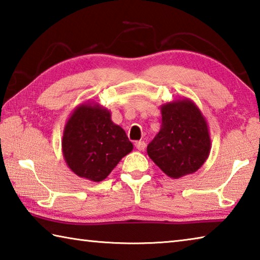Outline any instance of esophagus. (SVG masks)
I'll return each instance as SVG.
<instances>
[{"label": "esophagus", "instance_id": "obj_1", "mask_svg": "<svg viewBox=\"0 0 260 260\" xmlns=\"http://www.w3.org/2000/svg\"><path fill=\"white\" fill-rule=\"evenodd\" d=\"M135 147H136V149H138V150L142 151V150H144V149H146V142H144V141H136Z\"/></svg>", "mask_w": 260, "mask_h": 260}]
</instances>
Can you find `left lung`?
<instances>
[{"mask_svg":"<svg viewBox=\"0 0 260 260\" xmlns=\"http://www.w3.org/2000/svg\"><path fill=\"white\" fill-rule=\"evenodd\" d=\"M160 131L147 147L166 175L179 179L196 172L208 159L211 139L201 110L188 99L161 105Z\"/></svg>","mask_w":260,"mask_h":260,"instance_id":"left-lung-1","label":"left lung"}]
</instances>
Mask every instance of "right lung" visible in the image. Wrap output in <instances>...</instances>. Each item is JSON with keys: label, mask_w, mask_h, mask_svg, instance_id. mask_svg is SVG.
Instances as JSON below:
<instances>
[{"label": "right lung", "mask_w": 260, "mask_h": 260, "mask_svg": "<svg viewBox=\"0 0 260 260\" xmlns=\"http://www.w3.org/2000/svg\"><path fill=\"white\" fill-rule=\"evenodd\" d=\"M63 156L78 177L100 182L111 173L133 144L111 113L98 103L80 104L70 116L61 140Z\"/></svg>", "instance_id": "right-lung-1"}]
</instances>
